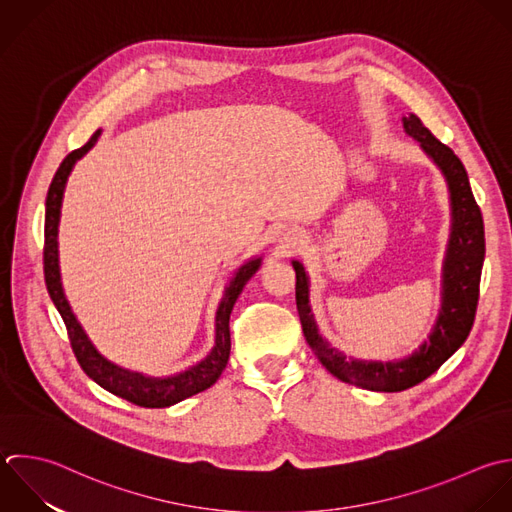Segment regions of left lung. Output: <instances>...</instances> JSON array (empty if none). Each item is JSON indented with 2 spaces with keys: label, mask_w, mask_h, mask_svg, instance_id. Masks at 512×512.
<instances>
[{
  "label": "left lung",
  "mask_w": 512,
  "mask_h": 512,
  "mask_svg": "<svg viewBox=\"0 0 512 512\" xmlns=\"http://www.w3.org/2000/svg\"><path fill=\"white\" fill-rule=\"evenodd\" d=\"M405 131L417 139L423 151L443 171L451 193V235L443 263V297L437 323L419 351L395 361L347 359L319 335L309 305V277L299 261H293L297 275L295 299L303 335L321 365L343 383L369 391L397 393L411 389L431 377L469 337L475 323L481 271L485 261V225L481 209L471 191L469 175L451 147L441 143L415 115L403 117Z\"/></svg>",
  "instance_id": "8db88e82"
}]
</instances>
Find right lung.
<instances>
[{
    "label": "right lung",
    "mask_w": 512,
    "mask_h": 512,
    "mask_svg": "<svg viewBox=\"0 0 512 512\" xmlns=\"http://www.w3.org/2000/svg\"><path fill=\"white\" fill-rule=\"evenodd\" d=\"M99 129L91 135V139L71 151L59 165V169L53 175V181L47 191L45 199V243H43V273H45V285L47 293L59 311L67 337L71 343V349L75 353L77 363L85 371L89 379H93L99 387L105 391L145 409H161V407H171L187 397H193L205 389H209L223 373L229 361V351H231V335H229V317L233 311V305L237 297L241 295L245 283L255 275V271L261 267V257L249 259L245 265H241L231 279V283L225 287V295L217 307L215 315V347L211 353L199 361L197 365L189 367L187 371L157 379V377H145L141 373H133L127 369H121L101 357L97 349L91 345L87 339L85 331L77 323L61 287V275H59V255H57V227H59V215H61V201H63V191L67 177L75 165L77 159H81L97 141Z\"/></svg>",
    "instance_id": "right-lung-1"
}]
</instances>
